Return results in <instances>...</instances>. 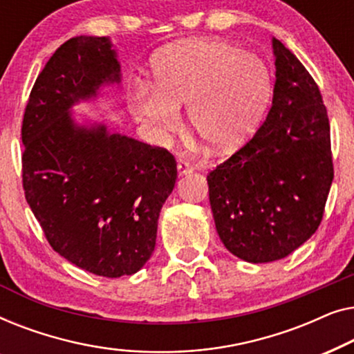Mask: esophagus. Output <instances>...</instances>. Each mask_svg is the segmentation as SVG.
Instances as JSON below:
<instances>
[{
	"label": "esophagus",
	"mask_w": 354,
	"mask_h": 354,
	"mask_svg": "<svg viewBox=\"0 0 354 354\" xmlns=\"http://www.w3.org/2000/svg\"><path fill=\"white\" fill-rule=\"evenodd\" d=\"M193 164L190 162V161H187V159H178L177 161V171H178V174H180V176H185V174H188V172H192L193 171Z\"/></svg>",
	"instance_id": "1"
}]
</instances>
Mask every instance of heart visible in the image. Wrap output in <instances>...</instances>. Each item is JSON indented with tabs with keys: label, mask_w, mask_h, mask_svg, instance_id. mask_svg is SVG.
Masks as SVG:
<instances>
[{
	"label": "heart",
	"mask_w": 354,
	"mask_h": 354,
	"mask_svg": "<svg viewBox=\"0 0 354 354\" xmlns=\"http://www.w3.org/2000/svg\"><path fill=\"white\" fill-rule=\"evenodd\" d=\"M151 84L135 90L132 111L159 133L180 125L187 104L195 133L212 151L229 153L258 127L272 95V77L259 56L219 38L164 48L151 62Z\"/></svg>",
	"instance_id": "heart-1"
}]
</instances>
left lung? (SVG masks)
Returning <instances> with one entry per match:
<instances>
[{
    "mask_svg": "<svg viewBox=\"0 0 354 354\" xmlns=\"http://www.w3.org/2000/svg\"><path fill=\"white\" fill-rule=\"evenodd\" d=\"M274 98L245 147L207 176L222 243L248 263L282 259L311 239L333 180L330 124L319 86L277 38Z\"/></svg>",
    "mask_w": 354,
    "mask_h": 354,
    "instance_id": "left-lung-1",
    "label": "left lung"
}]
</instances>
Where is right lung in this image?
Listing matches in <instances>:
<instances>
[{
	"label": "right lung",
	"mask_w": 354,
	"mask_h": 354,
	"mask_svg": "<svg viewBox=\"0 0 354 354\" xmlns=\"http://www.w3.org/2000/svg\"><path fill=\"white\" fill-rule=\"evenodd\" d=\"M106 37H74L37 77L22 120V185L51 248L103 277L132 275L156 245L159 212L177 178L166 148L106 125H77L71 108L119 84Z\"/></svg>",
	"instance_id": "add662e5"
}]
</instances>
